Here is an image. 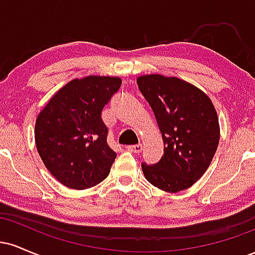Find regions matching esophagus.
<instances>
[{
	"mask_svg": "<svg viewBox=\"0 0 255 255\" xmlns=\"http://www.w3.org/2000/svg\"><path fill=\"white\" fill-rule=\"evenodd\" d=\"M127 150H129L130 152H134V153H139V152L142 151V145L141 144L129 145V146H127Z\"/></svg>",
	"mask_w": 255,
	"mask_h": 255,
	"instance_id": "esophagus-1",
	"label": "esophagus"
}]
</instances>
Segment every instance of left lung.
Here are the masks:
<instances>
[{
  "mask_svg": "<svg viewBox=\"0 0 255 255\" xmlns=\"http://www.w3.org/2000/svg\"><path fill=\"white\" fill-rule=\"evenodd\" d=\"M136 84L153 111L164 142L159 162L142 163V172L162 191H184L203 176L217 151V111L204 91L182 79L146 74Z\"/></svg>",
  "mask_w": 255,
  "mask_h": 255,
  "instance_id": "left-lung-1",
  "label": "left lung"
}]
</instances>
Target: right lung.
I'll use <instances>...</instances> for the list:
<instances>
[{"mask_svg": "<svg viewBox=\"0 0 255 255\" xmlns=\"http://www.w3.org/2000/svg\"><path fill=\"white\" fill-rule=\"evenodd\" d=\"M121 83L119 77L101 75L73 79L37 116V151L63 186L91 188L109 175L116 152L108 145V128L101 115Z\"/></svg>", "mask_w": 255, "mask_h": 255, "instance_id": "right-lung-1", "label": "right lung"}]
</instances>
